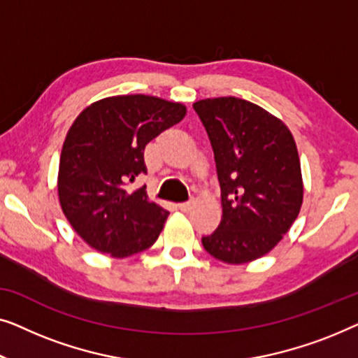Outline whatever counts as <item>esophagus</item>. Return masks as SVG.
<instances>
[{
	"label": "esophagus",
	"mask_w": 358,
	"mask_h": 358,
	"mask_svg": "<svg viewBox=\"0 0 358 358\" xmlns=\"http://www.w3.org/2000/svg\"><path fill=\"white\" fill-rule=\"evenodd\" d=\"M191 208H193V203H191V201H188V203H180L178 204V209L183 210V213H188Z\"/></svg>",
	"instance_id": "obj_1"
}]
</instances>
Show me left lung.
Wrapping results in <instances>:
<instances>
[{
  "mask_svg": "<svg viewBox=\"0 0 358 358\" xmlns=\"http://www.w3.org/2000/svg\"><path fill=\"white\" fill-rule=\"evenodd\" d=\"M214 150L222 199L217 230L203 236L215 259L243 264L269 253L303 199L295 141L284 123L236 97L193 103Z\"/></svg>",
  "mask_w": 358,
  "mask_h": 358,
  "instance_id": "obj_1",
  "label": "left lung"
}]
</instances>
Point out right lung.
I'll return each instance as SVG.
<instances>
[{
  "instance_id": "1",
  "label": "right lung",
  "mask_w": 358,
  "mask_h": 358,
  "mask_svg": "<svg viewBox=\"0 0 358 358\" xmlns=\"http://www.w3.org/2000/svg\"><path fill=\"white\" fill-rule=\"evenodd\" d=\"M181 103L150 95H118L84 110L69 128L59 157L58 194L69 224L100 253L127 258L159 238L169 210L150 203L145 186L149 141L185 117Z\"/></svg>"
}]
</instances>
